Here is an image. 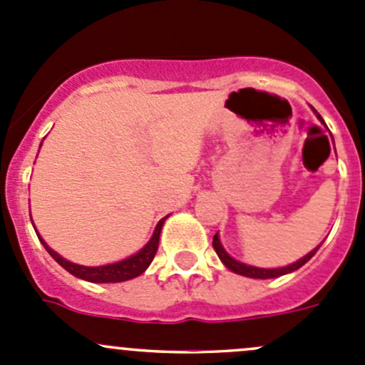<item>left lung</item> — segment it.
I'll return each instance as SVG.
<instances>
[{
  "label": "left lung",
  "mask_w": 365,
  "mask_h": 365,
  "mask_svg": "<svg viewBox=\"0 0 365 365\" xmlns=\"http://www.w3.org/2000/svg\"><path fill=\"white\" fill-rule=\"evenodd\" d=\"M312 111L316 113L318 120L323 123V118L319 116L318 111H316L314 108H312ZM319 247H322V244H319L316 249H312L311 252L305 254L304 257H300V259L295 261V263L288 264V267L259 268V267H252V264H247V263H242V261H238V259H235V257H231L230 254L226 252V249L222 247V244H220L219 233H215V237H213V249H215L217 256H219V259L222 261L224 267L230 268V270L235 272V274L244 275V277H251V279H274V277H281V275H286V274H292V272H295L300 267H304V264L307 263V261L311 259L312 256H314L316 251H318Z\"/></svg>",
  "instance_id": "8db88e82"
}]
</instances>
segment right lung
<instances>
[{
    "instance_id": "1",
    "label": "right lung",
    "mask_w": 365,
    "mask_h": 365,
    "mask_svg": "<svg viewBox=\"0 0 365 365\" xmlns=\"http://www.w3.org/2000/svg\"><path fill=\"white\" fill-rule=\"evenodd\" d=\"M168 217L169 215H165L164 219L159 220V224H157L152 238H150L148 244H146L141 251H138L135 254H132V256L125 257V259L116 261V263L102 264V267H83V264L72 263V261L61 257L56 251H53V249H51L49 245L43 242V238L40 237L38 233H36V237H38V240L42 242V245L46 247V251L54 257V261H56V263H60L61 267L68 272V274L73 275V277L83 279V281H88V282H123V281H128V279L138 277V275H141L143 272L150 267V263H152L153 257H155L157 249H159L160 231H162V226H164V220L168 219Z\"/></svg>"
}]
</instances>
